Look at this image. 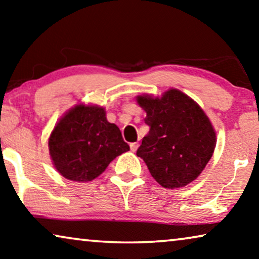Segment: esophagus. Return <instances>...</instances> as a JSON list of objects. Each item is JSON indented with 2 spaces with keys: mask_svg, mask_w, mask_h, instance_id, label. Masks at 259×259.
Masks as SVG:
<instances>
[{
  "mask_svg": "<svg viewBox=\"0 0 259 259\" xmlns=\"http://www.w3.org/2000/svg\"><path fill=\"white\" fill-rule=\"evenodd\" d=\"M138 147H139V143H132L131 144V150L133 152H136L138 150Z\"/></svg>",
  "mask_w": 259,
  "mask_h": 259,
  "instance_id": "1",
  "label": "esophagus"
}]
</instances>
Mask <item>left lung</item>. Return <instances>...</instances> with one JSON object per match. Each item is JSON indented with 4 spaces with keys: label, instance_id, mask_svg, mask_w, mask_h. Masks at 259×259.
<instances>
[{
    "label": "left lung",
    "instance_id": "left-lung-1",
    "mask_svg": "<svg viewBox=\"0 0 259 259\" xmlns=\"http://www.w3.org/2000/svg\"><path fill=\"white\" fill-rule=\"evenodd\" d=\"M137 102L146 112L150 132L137 155L165 189H179L196 180L213 154L217 137L206 113L189 95L169 88L161 97L141 94Z\"/></svg>",
    "mask_w": 259,
    "mask_h": 259
}]
</instances>
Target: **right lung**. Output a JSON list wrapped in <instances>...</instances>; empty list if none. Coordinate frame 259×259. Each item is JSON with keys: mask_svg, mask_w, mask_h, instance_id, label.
I'll return each mask as SVG.
<instances>
[{"mask_svg": "<svg viewBox=\"0 0 259 259\" xmlns=\"http://www.w3.org/2000/svg\"><path fill=\"white\" fill-rule=\"evenodd\" d=\"M49 154L60 175L72 182L98 178L109 162L130 151L104 107L77 104L63 114L48 139Z\"/></svg>", "mask_w": 259, "mask_h": 259, "instance_id": "add662e5", "label": "right lung"}]
</instances>
